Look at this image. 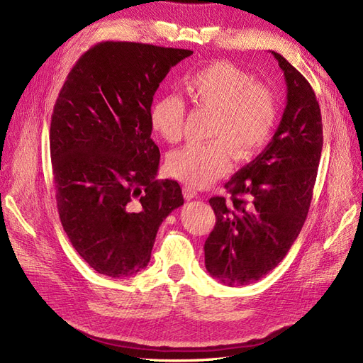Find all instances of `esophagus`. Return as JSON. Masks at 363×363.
Wrapping results in <instances>:
<instances>
[{
	"mask_svg": "<svg viewBox=\"0 0 363 363\" xmlns=\"http://www.w3.org/2000/svg\"><path fill=\"white\" fill-rule=\"evenodd\" d=\"M182 193H184L185 201H191V199H194V198H198V191H196V190L191 189V187H187V185H185V187L182 189Z\"/></svg>",
	"mask_w": 363,
	"mask_h": 363,
	"instance_id": "34e87169",
	"label": "esophagus"
}]
</instances>
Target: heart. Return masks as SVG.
Here are the masks:
<instances>
[{"instance_id":"1","label":"heart","mask_w":363,"mask_h":363,"mask_svg":"<svg viewBox=\"0 0 363 363\" xmlns=\"http://www.w3.org/2000/svg\"><path fill=\"white\" fill-rule=\"evenodd\" d=\"M185 88L198 106L216 111L206 143H190L170 153L172 176L191 189L208 187L230 169V145L235 158L246 160L260 152L271 140L278 120L274 92L225 60L194 71ZM185 116L184 100L164 94L149 112L152 129L167 143L179 141Z\"/></svg>"}]
</instances>
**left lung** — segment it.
Returning a JSON list of instances; mask_svg holds the SVG:
<instances>
[{"mask_svg":"<svg viewBox=\"0 0 363 363\" xmlns=\"http://www.w3.org/2000/svg\"><path fill=\"white\" fill-rule=\"evenodd\" d=\"M284 72L287 101L264 150L225 184L231 202L210 199L216 225L205 242V267L225 286L263 278L286 257L312 202L323 150L315 92L296 68L271 51Z\"/></svg>","mask_w":363,"mask_h":363,"instance_id":"8db88e82","label":"left lung"}]
</instances>
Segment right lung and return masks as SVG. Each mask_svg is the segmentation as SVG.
<instances>
[{
    "mask_svg": "<svg viewBox=\"0 0 363 363\" xmlns=\"http://www.w3.org/2000/svg\"><path fill=\"white\" fill-rule=\"evenodd\" d=\"M191 50L100 43L72 67L51 116L56 202L71 245L101 275L126 278L150 262L158 228L184 205L158 181L153 96Z\"/></svg>",
    "mask_w": 363,
    "mask_h": 363,
    "instance_id": "obj_1",
    "label": "right lung"
}]
</instances>
